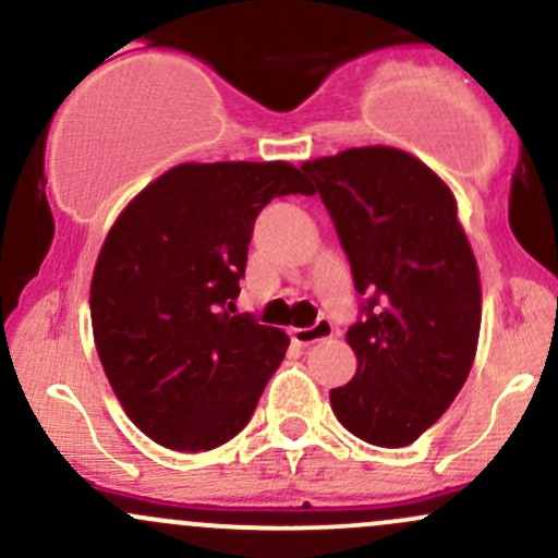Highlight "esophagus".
Segmentation results:
<instances>
[{"label":"esophagus","instance_id":"34e87169","mask_svg":"<svg viewBox=\"0 0 558 558\" xmlns=\"http://www.w3.org/2000/svg\"><path fill=\"white\" fill-rule=\"evenodd\" d=\"M331 337H333L331 320H318V324L310 328H291V339H294L296 344H302V348H307V344H315V342H324V339H331Z\"/></svg>","mask_w":558,"mask_h":558}]
</instances>
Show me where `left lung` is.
Instances as JSON below:
<instances>
[{"instance_id": "obj_1", "label": "left lung", "mask_w": 558, "mask_h": 558, "mask_svg": "<svg viewBox=\"0 0 558 558\" xmlns=\"http://www.w3.org/2000/svg\"><path fill=\"white\" fill-rule=\"evenodd\" d=\"M372 299L348 328L357 372L331 409L374 447H409L438 422L471 374L481 278L454 192L396 146H355L302 162Z\"/></svg>"}]
</instances>
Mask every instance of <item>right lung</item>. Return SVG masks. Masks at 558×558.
<instances>
[{
  "label": "right lung",
  "instance_id": "1",
  "mask_svg": "<svg viewBox=\"0 0 558 558\" xmlns=\"http://www.w3.org/2000/svg\"><path fill=\"white\" fill-rule=\"evenodd\" d=\"M283 195H313L291 162H181L104 240L93 339L120 407L160 447L205 451L238 436L289 350L283 328L227 310L256 216Z\"/></svg>",
  "mask_w": 558,
  "mask_h": 558
}]
</instances>
